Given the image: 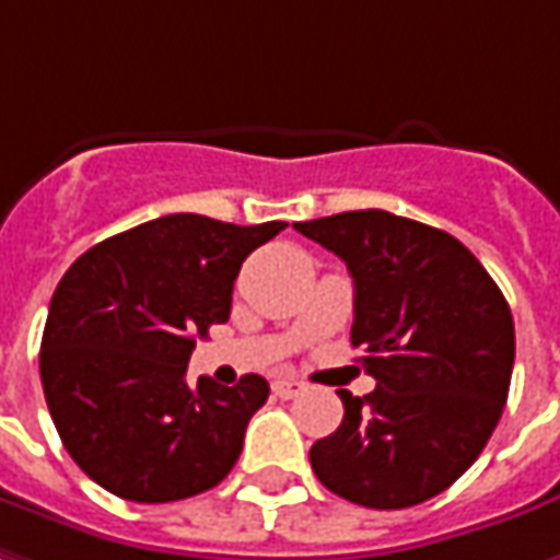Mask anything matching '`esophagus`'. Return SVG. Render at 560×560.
I'll return each instance as SVG.
<instances>
[{"label": "esophagus", "mask_w": 560, "mask_h": 560, "mask_svg": "<svg viewBox=\"0 0 560 560\" xmlns=\"http://www.w3.org/2000/svg\"><path fill=\"white\" fill-rule=\"evenodd\" d=\"M306 386L296 376H279V380H272V395H279V398H294Z\"/></svg>", "instance_id": "1"}]
</instances>
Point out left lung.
Masks as SVG:
<instances>
[{
  "instance_id": "left-lung-1",
  "label": "left lung",
  "mask_w": 560,
  "mask_h": 560,
  "mask_svg": "<svg viewBox=\"0 0 560 560\" xmlns=\"http://www.w3.org/2000/svg\"><path fill=\"white\" fill-rule=\"evenodd\" d=\"M334 250L355 284L352 346L368 355L371 395L340 389L343 423L315 441V478L368 509L439 497L485 451L515 364L503 291L463 242L389 211L294 223Z\"/></svg>"
}]
</instances>
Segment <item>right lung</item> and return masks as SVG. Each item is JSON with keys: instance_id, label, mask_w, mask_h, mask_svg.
Wrapping results in <instances>:
<instances>
[{"instance_id": "add662e5", "label": "right lung", "mask_w": 560, "mask_h": 560, "mask_svg": "<svg viewBox=\"0 0 560 560\" xmlns=\"http://www.w3.org/2000/svg\"><path fill=\"white\" fill-rule=\"evenodd\" d=\"M288 223L235 226L168 214L85 250L51 296L45 401L75 466L131 503H174L220 485L269 398L264 376L186 383L196 337L230 318L250 250Z\"/></svg>"}]
</instances>
